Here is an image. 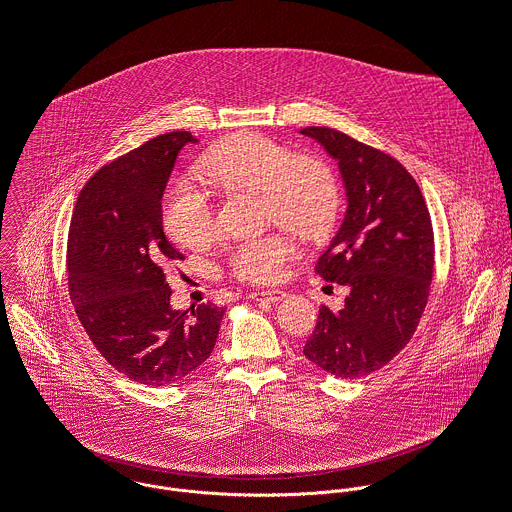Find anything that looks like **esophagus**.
Here are the masks:
<instances>
[{"label": "esophagus", "instance_id": "1", "mask_svg": "<svg viewBox=\"0 0 512 512\" xmlns=\"http://www.w3.org/2000/svg\"><path fill=\"white\" fill-rule=\"evenodd\" d=\"M255 301H263V303H279L287 297L285 291L281 289H269V291H257L251 295Z\"/></svg>", "mask_w": 512, "mask_h": 512}]
</instances>
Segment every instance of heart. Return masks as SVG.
Wrapping results in <instances>:
<instances>
[{
  "instance_id": "heart-1",
  "label": "heart",
  "mask_w": 512,
  "mask_h": 512,
  "mask_svg": "<svg viewBox=\"0 0 512 512\" xmlns=\"http://www.w3.org/2000/svg\"><path fill=\"white\" fill-rule=\"evenodd\" d=\"M203 179L225 189L259 191L265 215L305 237L327 233L339 211V185L327 163L293 155L289 147L259 133H239L211 147L199 161ZM167 231L185 247L197 249L215 233L209 195L191 179L179 177L165 197ZM297 255L291 235L273 231L239 239L227 253L229 269L249 283H275Z\"/></svg>"
}]
</instances>
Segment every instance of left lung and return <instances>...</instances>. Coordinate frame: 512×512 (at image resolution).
I'll use <instances>...</instances> for the list:
<instances>
[{"mask_svg": "<svg viewBox=\"0 0 512 512\" xmlns=\"http://www.w3.org/2000/svg\"><path fill=\"white\" fill-rule=\"evenodd\" d=\"M339 165L347 209L315 271L345 285L341 311L319 309L303 355L341 379L385 367L411 341L431 293L433 225L411 173L337 129L305 127Z\"/></svg>", "mask_w": 512, "mask_h": 512, "instance_id": "8db88e82", "label": "left lung"}]
</instances>
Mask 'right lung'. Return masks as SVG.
<instances>
[{
  "instance_id": "1",
  "label": "right lung",
  "mask_w": 512,
  "mask_h": 512,
  "mask_svg": "<svg viewBox=\"0 0 512 512\" xmlns=\"http://www.w3.org/2000/svg\"><path fill=\"white\" fill-rule=\"evenodd\" d=\"M197 143L171 131L101 167L81 189L67 239L75 313L101 357L147 387L181 381L217 341L223 307L175 311L163 265L183 259L163 231L161 199L179 151Z\"/></svg>"
}]
</instances>
